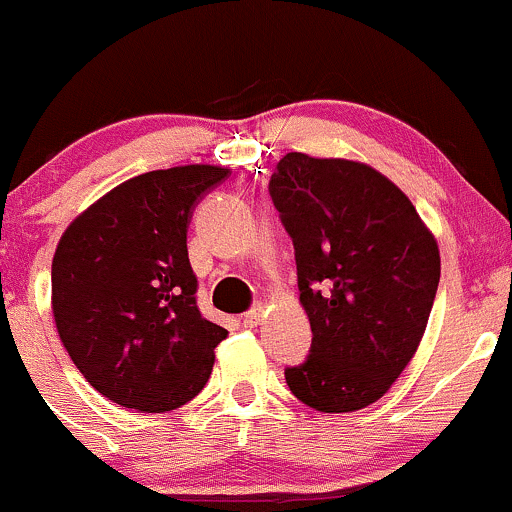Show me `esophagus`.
<instances>
[{
    "instance_id": "esophagus-1",
    "label": "esophagus",
    "mask_w": 512,
    "mask_h": 512,
    "mask_svg": "<svg viewBox=\"0 0 512 512\" xmlns=\"http://www.w3.org/2000/svg\"><path fill=\"white\" fill-rule=\"evenodd\" d=\"M262 316H265V311H262V306L252 308V311H247L245 316H243V325H245V328H257V325H260Z\"/></svg>"
}]
</instances>
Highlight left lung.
I'll use <instances>...</instances> for the list:
<instances>
[{
  "mask_svg": "<svg viewBox=\"0 0 512 512\" xmlns=\"http://www.w3.org/2000/svg\"><path fill=\"white\" fill-rule=\"evenodd\" d=\"M269 194L294 238L311 357L286 369L320 413L372 406L408 367L440 284V247L406 194L345 157L286 153Z\"/></svg>",
  "mask_w": 512,
  "mask_h": 512,
  "instance_id": "obj_1",
  "label": "left lung"
}]
</instances>
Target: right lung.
<instances>
[{"label": "right lung", "mask_w": 512, "mask_h": 512, "mask_svg": "<svg viewBox=\"0 0 512 512\" xmlns=\"http://www.w3.org/2000/svg\"><path fill=\"white\" fill-rule=\"evenodd\" d=\"M228 167L138 174L84 209L53 255V318L75 367L101 396L165 413L206 386L228 330L196 308L187 228Z\"/></svg>", "instance_id": "1"}]
</instances>
